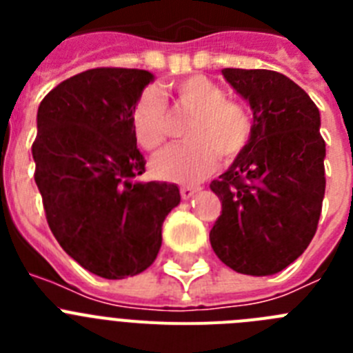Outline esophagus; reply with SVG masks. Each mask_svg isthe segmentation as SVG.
<instances>
[{
	"instance_id": "esophagus-1",
	"label": "esophagus",
	"mask_w": 353,
	"mask_h": 353,
	"mask_svg": "<svg viewBox=\"0 0 353 353\" xmlns=\"http://www.w3.org/2000/svg\"><path fill=\"white\" fill-rule=\"evenodd\" d=\"M199 191V187H182V189H180V196H182L183 199H191L192 196L196 194V192Z\"/></svg>"
}]
</instances>
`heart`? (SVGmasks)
Masks as SVG:
<instances>
[{"instance_id":"obj_1","label":"heart","mask_w":353,"mask_h":353,"mask_svg":"<svg viewBox=\"0 0 353 353\" xmlns=\"http://www.w3.org/2000/svg\"><path fill=\"white\" fill-rule=\"evenodd\" d=\"M174 105L192 117L183 130L187 143L162 152L152 170L159 179L176 183L203 180L219 164H230L244 154L251 141L252 120L248 108L226 99L219 84L205 76H191L173 86ZM132 130L146 152H159L168 141L166 104L157 90L146 88L134 104Z\"/></svg>"}]
</instances>
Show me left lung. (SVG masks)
Masks as SVG:
<instances>
[{"mask_svg": "<svg viewBox=\"0 0 353 353\" xmlns=\"http://www.w3.org/2000/svg\"><path fill=\"white\" fill-rule=\"evenodd\" d=\"M252 109L251 141L210 183L223 212L210 244L224 265L248 276L281 272L316 233L325 194V141L310 95L274 70L224 68Z\"/></svg>", "mask_w": 353, "mask_h": 353, "instance_id": "1", "label": "left lung"}]
</instances>
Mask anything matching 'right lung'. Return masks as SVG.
I'll list each match as a JSON object with an SVG mask.
<instances>
[{
  "mask_svg": "<svg viewBox=\"0 0 353 353\" xmlns=\"http://www.w3.org/2000/svg\"><path fill=\"white\" fill-rule=\"evenodd\" d=\"M154 74L102 67L52 88L39 105L31 146L35 182L58 244L105 279L146 270L162 223L180 203L174 183L134 182L145 173L132 109Z\"/></svg>",
  "mask_w": 353,
  "mask_h": 353,
  "instance_id": "right-lung-1",
  "label": "right lung"
}]
</instances>
